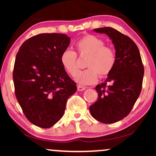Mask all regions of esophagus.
Instances as JSON below:
<instances>
[{"instance_id":"esophagus-1","label":"esophagus","mask_w":156,"mask_h":156,"mask_svg":"<svg viewBox=\"0 0 156 156\" xmlns=\"http://www.w3.org/2000/svg\"><path fill=\"white\" fill-rule=\"evenodd\" d=\"M87 89L86 87H83V86H80V85H78L77 86V90L78 91H84Z\"/></svg>"}]
</instances>
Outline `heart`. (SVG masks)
<instances>
[{"instance_id": "b5f03b06", "label": "heart", "mask_w": 156, "mask_h": 156, "mask_svg": "<svg viewBox=\"0 0 156 156\" xmlns=\"http://www.w3.org/2000/svg\"><path fill=\"white\" fill-rule=\"evenodd\" d=\"M75 48L80 56H89L85 65L87 69L76 74L78 70L77 55L70 50L63 51L60 55V63L69 75H76L75 81L79 84H92L97 82L99 75L101 78L106 77L116 65V56L114 50L104 46L103 40L97 36H84L76 42Z\"/></svg>"}]
</instances>
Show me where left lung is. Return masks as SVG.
I'll list each match as a JSON object with an SVG mask.
<instances>
[{
  "label": "left lung",
  "mask_w": 156,
  "mask_h": 156,
  "mask_svg": "<svg viewBox=\"0 0 156 156\" xmlns=\"http://www.w3.org/2000/svg\"><path fill=\"white\" fill-rule=\"evenodd\" d=\"M94 30L112 40L116 62L105 82L96 87L98 99L89 111L96 120L112 123L131 112L141 91L144 67L139 50L129 37L110 27Z\"/></svg>",
  "instance_id": "left-lung-1"
}]
</instances>
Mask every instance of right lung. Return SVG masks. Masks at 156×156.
<instances>
[{
    "mask_svg": "<svg viewBox=\"0 0 156 156\" xmlns=\"http://www.w3.org/2000/svg\"><path fill=\"white\" fill-rule=\"evenodd\" d=\"M70 38L42 33L23 42L15 61V94L25 116L34 125L48 129L59 121L76 84L60 63Z\"/></svg>",
    "mask_w": 156,
    "mask_h": 156,
    "instance_id": "obj_1",
    "label": "right lung"
}]
</instances>
